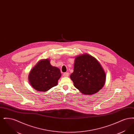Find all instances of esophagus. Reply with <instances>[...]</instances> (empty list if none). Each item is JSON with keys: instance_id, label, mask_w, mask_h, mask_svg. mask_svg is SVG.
I'll use <instances>...</instances> for the list:
<instances>
[{"instance_id": "34e87169", "label": "esophagus", "mask_w": 134, "mask_h": 134, "mask_svg": "<svg viewBox=\"0 0 134 134\" xmlns=\"http://www.w3.org/2000/svg\"><path fill=\"white\" fill-rule=\"evenodd\" d=\"M63 76L64 77H68L69 76V73L67 72L64 73L63 74Z\"/></svg>"}]
</instances>
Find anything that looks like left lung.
<instances>
[{"instance_id":"1","label":"left lung","mask_w":134,"mask_h":134,"mask_svg":"<svg viewBox=\"0 0 134 134\" xmlns=\"http://www.w3.org/2000/svg\"><path fill=\"white\" fill-rule=\"evenodd\" d=\"M74 86L85 95L93 94L104 86L106 76L95 58L84 54L75 58L74 71L70 75Z\"/></svg>"}]
</instances>
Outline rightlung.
<instances>
[{"label":"right lung","mask_w":134,"mask_h":134,"mask_svg":"<svg viewBox=\"0 0 134 134\" xmlns=\"http://www.w3.org/2000/svg\"><path fill=\"white\" fill-rule=\"evenodd\" d=\"M61 76L60 69L53 66L49 59L40 60L30 71L29 80L32 87L39 91H47L57 85Z\"/></svg>","instance_id":"right-lung-1"}]
</instances>
